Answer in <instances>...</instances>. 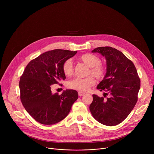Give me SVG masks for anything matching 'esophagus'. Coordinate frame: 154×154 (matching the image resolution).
Instances as JSON below:
<instances>
[{"label": "esophagus", "instance_id": "esophagus-1", "mask_svg": "<svg viewBox=\"0 0 154 154\" xmlns=\"http://www.w3.org/2000/svg\"><path fill=\"white\" fill-rule=\"evenodd\" d=\"M78 94H79V96H84V95H85V93H83V92H81V91H79V92L78 93Z\"/></svg>", "mask_w": 154, "mask_h": 154}]
</instances>
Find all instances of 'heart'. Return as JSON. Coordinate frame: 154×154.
<instances>
[{
    "label": "heart",
    "instance_id": "heart-1",
    "mask_svg": "<svg viewBox=\"0 0 154 154\" xmlns=\"http://www.w3.org/2000/svg\"><path fill=\"white\" fill-rule=\"evenodd\" d=\"M79 60L90 68L89 74H91L95 78L102 79L104 77L106 69L101 64V60L99 57L91 54H85L80 57ZM63 71L64 74L67 76H70L73 74V64L71 59L67 60L64 62ZM94 83L95 81L94 79L91 77H88L84 79H74L68 82V86L71 89L80 91H86L90 87L94 85Z\"/></svg>",
    "mask_w": 154,
    "mask_h": 154
}]
</instances>
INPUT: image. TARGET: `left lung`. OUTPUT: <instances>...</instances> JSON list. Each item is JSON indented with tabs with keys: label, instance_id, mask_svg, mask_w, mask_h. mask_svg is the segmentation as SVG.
I'll list each match as a JSON object with an SVG mask.
<instances>
[{
	"label": "left lung",
	"instance_id": "1",
	"mask_svg": "<svg viewBox=\"0 0 154 154\" xmlns=\"http://www.w3.org/2000/svg\"><path fill=\"white\" fill-rule=\"evenodd\" d=\"M106 59V72L97 89L105 91V100L93 94L90 110L99 122L113 126L122 122L132 111L140 88V79L132 61L112 47H99L92 51Z\"/></svg>",
	"mask_w": 154,
	"mask_h": 154
}]
</instances>
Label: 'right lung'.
<instances>
[{
  "mask_svg": "<svg viewBox=\"0 0 154 154\" xmlns=\"http://www.w3.org/2000/svg\"><path fill=\"white\" fill-rule=\"evenodd\" d=\"M77 52L55 49L42 54L27 64L20 78V97L26 111L37 122L51 125L62 121L78 99V93L74 90H66L61 95L51 90L52 85L66 79L63 64Z\"/></svg>",
  "mask_w": 154,
  "mask_h": 154,
  "instance_id": "obj_1",
  "label": "right lung"
}]
</instances>
